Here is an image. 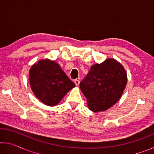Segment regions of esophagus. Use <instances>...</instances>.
Here are the masks:
<instances>
[{"instance_id": "esophagus-1", "label": "esophagus", "mask_w": 154, "mask_h": 154, "mask_svg": "<svg viewBox=\"0 0 154 154\" xmlns=\"http://www.w3.org/2000/svg\"><path fill=\"white\" fill-rule=\"evenodd\" d=\"M74 83H75V84L77 85V86H78V85H79V81L78 80V79H75L74 81Z\"/></svg>"}]
</instances>
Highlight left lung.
I'll use <instances>...</instances> for the list:
<instances>
[{"label": "left lung", "mask_w": 154, "mask_h": 154, "mask_svg": "<svg viewBox=\"0 0 154 154\" xmlns=\"http://www.w3.org/2000/svg\"><path fill=\"white\" fill-rule=\"evenodd\" d=\"M127 81L126 70L116 60L108 58L92 65L80 83L90 110L99 112L111 108L120 98Z\"/></svg>", "instance_id": "obj_1"}]
</instances>
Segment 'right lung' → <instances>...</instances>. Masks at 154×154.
<instances>
[{
	"label": "right lung",
	"mask_w": 154,
	"mask_h": 154,
	"mask_svg": "<svg viewBox=\"0 0 154 154\" xmlns=\"http://www.w3.org/2000/svg\"><path fill=\"white\" fill-rule=\"evenodd\" d=\"M29 82L36 97L51 106L58 105L75 86L60 66L49 59L41 60L30 67Z\"/></svg>",
	"instance_id": "obj_1"
}]
</instances>
